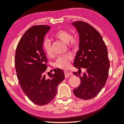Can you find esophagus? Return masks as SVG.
I'll return each mask as SVG.
<instances>
[{
  "mask_svg": "<svg viewBox=\"0 0 124 124\" xmlns=\"http://www.w3.org/2000/svg\"><path fill=\"white\" fill-rule=\"evenodd\" d=\"M64 74H65V77H66V78H68V77L71 76V75H72V73L69 72L68 71H67V70H64Z\"/></svg>",
  "mask_w": 124,
  "mask_h": 124,
  "instance_id": "esophagus-1",
  "label": "esophagus"
}]
</instances>
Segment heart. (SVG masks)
<instances>
[{
	"label": "heart",
	"mask_w": 124,
	"mask_h": 124,
	"mask_svg": "<svg viewBox=\"0 0 124 124\" xmlns=\"http://www.w3.org/2000/svg\"><path fill=\"white\" fill-rule=\"evenodd\" d=\"M54 36L56 38L60 39V40L67 43L70 48H75L78 45V39L76 37L71 36L70 33L64 29H60L54 33ZM43 49L47 56L52 55V50L51 44L48 39H45L43 43ZM73 58L71 54H68L66 55L60 56L57 58L54 63L55 67L60 69H67L70 66V61Z\"/></svg>",
	"instance_id": "heart-1"
}]
</instances>
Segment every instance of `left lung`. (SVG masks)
Segmentation results:
<instances>
[{"label": "left lung", "mask_w": 124, "mask_h": 124, "mask_svg": "<svg viewBox=\"0 0 124 124\" xmlns=\"http://www.w3.org/2000/svg\"><path fill=\"white\" fill-rule=\"evenodd\" d=\"M79 35V49L74 61V66L79 72H73L80 79V84L73 90L74 95L87 100L93 98L106 84L110 63L107 48L100 33L87 23L78 21L72 23ZM81 68L86 72L81 77Z\"/></svg>", "instance_id": "1"}]
</instances>
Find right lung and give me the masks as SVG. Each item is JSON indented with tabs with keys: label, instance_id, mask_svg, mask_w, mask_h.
<instances>
[{
	"label": "right lung",
	"instance_id": "right-lung-1",
	"mask_svg": "<svg viewBox=\"0 0 124 124\" xmlns=\"http://www.w3.org/2000/svg\"><path fill=\"white\" fill-rule=\"evenodd\" d=\"M50 29L46 25L34 26L24 33L17 46L15 64L21 87L33 103L39 106L49 103L57 93V87L64 79L63 70H54L46 79L47 57L43 49L44 37Z\"/></svg>",
	"mask_w": 124,
	"mask_h": 124
}]
</instances>
